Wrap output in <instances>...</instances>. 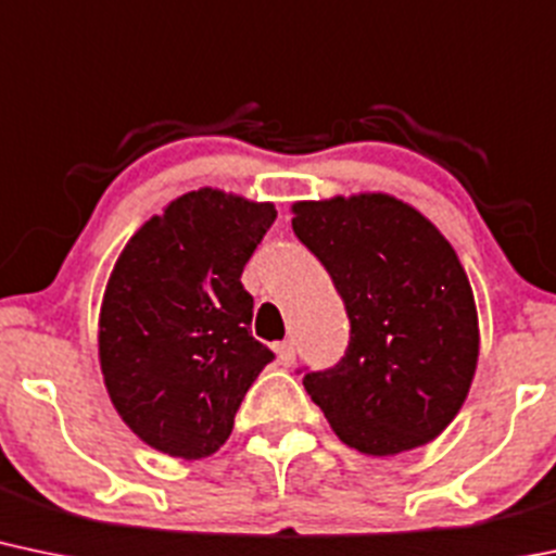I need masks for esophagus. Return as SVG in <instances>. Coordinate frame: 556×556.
<instances>
[{"mask_svg": "<svg viewBox=\"0 0 556 556\" xmlns=\"http://www.w3.org/2000/svg\"><path fill=\"white\" fill-rule=\"evenodd\" d=\"M277 356L282 367H292V364H295V345H292L290 340H285V343L277 345Z\"/></svg>", "mask_w": 556, "mask_h": 556, "instance_id": "obj_1", "label": "esophagus"}]
</instances>
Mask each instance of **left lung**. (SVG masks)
I'll return each mask as SVG.
<instances>
[{"mask_svg": "<svg viewBox=\"0 0 556 556\" xmlns=\"http://www.w3.org/2000/svg\"><path fill=\"white\" fill-rule=\"evenodd\" d=\"M292 231L332 277L351 319L345 356L303 388L345 446L393 456L441 435L478 367L465 266L419 211L390 194L292 205Z\"/></svg>", "mask_w": 556, "mask_h": 556, "instance_id": "left-lung-1", "label": "left lung"}]
</instances>
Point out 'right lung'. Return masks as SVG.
<instances>
[{
    "label": "right lung",
    "mask_w": 556,
    "mask_h": 556,
    "mask_svg": "<svg viewBox=\"0 0 556 556\" xmlns=\"http://www.w3.org/2000/svg\"><path fill=\"white\" fill-rule=\"evenodd\" d=\"M277 218L222 189L181 194L115 261L100 311V367L134 435L179 459L227 443L235 414L274 358L253 338L242 268Z\"/></svg>",
    "instance_id": "1"
}]
</instances>
